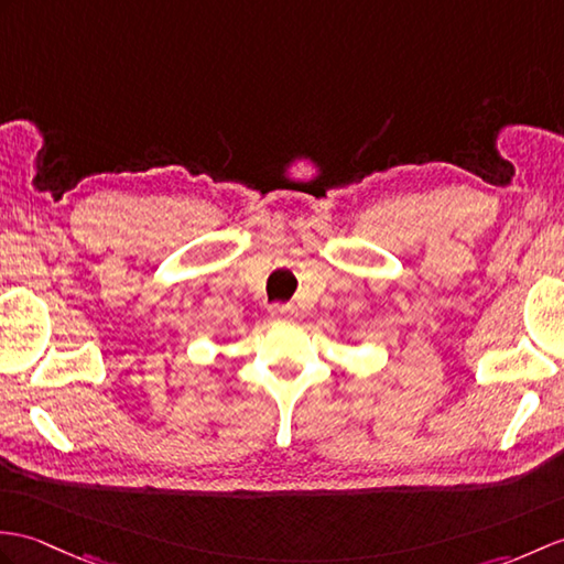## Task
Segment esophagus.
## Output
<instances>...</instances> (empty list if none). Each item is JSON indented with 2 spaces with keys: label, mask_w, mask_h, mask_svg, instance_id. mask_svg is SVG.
<instances>
[{
  "label": "esophagus",
  "mask_w": 564,
  "mask_h": 564,
  "mask_svg": "<svg viewBox=\"0 0 564 564\" xmlns=\"http://www.w3.org/2000/svg\"><path fill=\"white\" fill-rule=\"evenodd\" d=\"M269 310H271V314L276 319H291V317H295V314H297V310L293 305H283V303H273Z\"/></svg>",
  "instance_id": "obj_1"
}]
</instances>
